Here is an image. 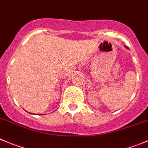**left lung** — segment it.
Listing matches in <instances>:
<instances>
[{
  "label": "left lung",
  "instance_id": "obj_1",
  "mask_svg": "<svg viewBox=\"0 0 148 148\" xmlns=\"http://www.w3.org/2000/svg\"><path fill=\"white\" fill-rule=\"evenodd\" d=\"M125 47H126V48H127V49H128V48H127V46H125Z\"/></svg>",
  "mask_w": 148,
  "mask_h": 148
}]
</instances>
